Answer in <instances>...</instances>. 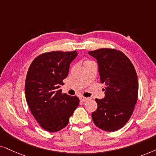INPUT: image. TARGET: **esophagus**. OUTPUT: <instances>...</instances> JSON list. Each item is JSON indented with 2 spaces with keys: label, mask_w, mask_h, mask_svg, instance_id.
Wrapping results in <instances>:
<instances>
[{
  "label": "esophagus",
  "mask_w": 156,
  "mask_h": 156,
  "mask_svg": "<svg viewBox=\"0 0 156 156\" xmlns=\"http://www.w3.org/2000/svg\"><path fill=\"white\" fill-rule=\"evenodd\" d=\"M88 99V98H86V97H83V96H80V101H83V102H85V101H86Z\"/></svg>",
  "instance_id": "obj_1"
}]
</instances>
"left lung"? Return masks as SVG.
Here are the masks:
<instances>
[{
	"label": "left lung",
	"instance_id": "left-lung-1",
	"mask_svg": "<svg viewBox=\"0 0 156 156\" xmlns=\"http://www.w3.org/2000/svg\"><path fill=\"white\" fill-rule=\"evenodd\" d=\"M98 64L100 81L105 83V98L95 99L93 123L105 131L123 127L131 117L138 94V76L130 59L113 48L89 51Z\"/></svg>",
	"mask_w": 156,
	"mask_h": 156
}]
</instances>
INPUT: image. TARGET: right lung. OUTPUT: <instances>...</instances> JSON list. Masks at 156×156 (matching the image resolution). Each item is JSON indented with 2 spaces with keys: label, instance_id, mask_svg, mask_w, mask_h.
Listing matches in <instances>:
<instances>
[{
  "label": "right lung",
  "instance_id": "1",
  "mask_svg": "<svg viewBox=\"0 0 156 156\" xmlns=\"http://www.w3.org/2000/svg\"><path fill=\"white\" fill-rule=\"evenodd\" d=\"M76 51H51L39 55L28 68L25 83L27 103L41 127L57 132L68 124L79 98L62 93L59 85L67 77Z\"/></svg>",
  "mask_w": 156,
  "mask_h": 156
}]
</instances>
